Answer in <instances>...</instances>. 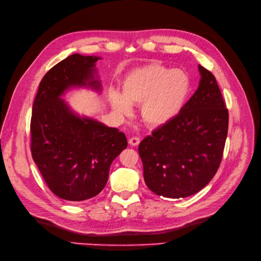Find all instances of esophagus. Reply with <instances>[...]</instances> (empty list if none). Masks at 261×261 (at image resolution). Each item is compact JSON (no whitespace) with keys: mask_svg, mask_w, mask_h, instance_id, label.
I'll list each match as a JSON object with an SVG mask.
<instances>
[{"mask_svg":"<svg viewBox=\"0 0 261 261\" xmlns=\"http://www.w3.org/2000/svg\"><path fill=\"white\" fill-rule=\"evenodd\" d=\"M128 143H129V145H132V146H137V145H139V143H140V138H138V137H133V138H130V139L128 140Z\"/></svg>","mask_w":261,"mask_h":261,"instance_id":"34e87169","label":"esophagus"}]
</instances>
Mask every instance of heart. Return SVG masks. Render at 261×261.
Here are the masks:
<instances>
[{
  "label": "heart",
  "mask_w": 261,
  "mask_h": 261,
  "mask_svg": "<svg viewBox=\"0 0 261 261\" xmlns=\"http://www.w3.org/2000/svg\"><path fill=\"white\" fill-rule=\"evenodd\" d=\"M191 91L188 72L148 64L128 72L122 81V94L111 92L109 100L120 115H128L130 104L141 105L142 122L151 128H160L181 113Z\"/></svg>",
  "instance_id": "obj_1"
}]
</instances>
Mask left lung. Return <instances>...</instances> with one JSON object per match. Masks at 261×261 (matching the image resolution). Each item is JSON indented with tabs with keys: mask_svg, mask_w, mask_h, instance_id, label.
<instances>
[{
	"mask_svg": "<svg viewBox=\"0 0 261 261\" xmlns=\"http://www.w3.org/2000/svg\"><path fill=\"white\" fill-rule=\"evenodd\" d=\"M197 90L181 113L139 144L147 188L170 198L190 196L213 179L224 151L228 110L214 74L198 65Z\"/></svg>",
	"mask_w": 261,
	"mask_h": 261,
	"instance_id": "left-lung-1",
	"label": "left lung"
}]
</instances>
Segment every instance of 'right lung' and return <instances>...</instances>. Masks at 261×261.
<instances>
[{"label": "right lung", "instance_id": "1", "mask_svg": "<svg viewBox=\"0 0 261 261\" xmlns=\"http://www.w3.org/2000/svg\"><path fill=\"white\" fill-rule=\"evenodd\" d=\"M96 56L73 54L49 70L40 82L31 120L35 164L55 195L82 202L100 193L115 158L127 147L118 128L73 113L61 98L74 87L100 91Z\"/></svg>", "mask_w": 261, "mask_h": 261}]
</instances>
